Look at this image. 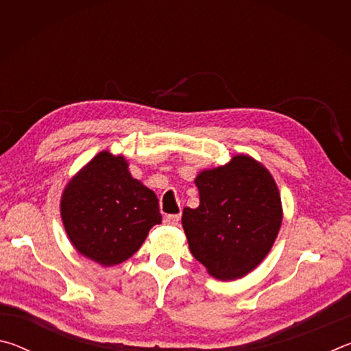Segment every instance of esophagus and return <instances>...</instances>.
<instances>
[{"label":"esophagus","mask_w":351,"mask_h":351,"mask_svg":"<svg viewBox=\"0 0 351 351\" xmlns=\"http://www.w3.org/2000/svg\"><path fill=\"white\" fill-rule=\"evenodd\" d=\"M180 219H181V215L180 213H176V215H165V218H164V223H167V224H178L180 223Z\"/></svg>","instance_id":"obj_1"}]
</instances>
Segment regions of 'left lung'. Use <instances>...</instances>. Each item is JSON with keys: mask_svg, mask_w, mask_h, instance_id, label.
I'll return each instance as SVG.
<instances>
[{"mask_svg": "<svg viewBox=\"0 0 351 351\" xmlns=\"http://www.w3.org/2000/svg\"><path fill=\"white\" fill-rule=\"evenodd\" d=\"M197 209L182 210L190 252L219 280H235L257 268L271 251L283 210L269 170L247 154L199 171Z\"/></svg>", "mask_w": 351, "mask_h": 351, "instance_id": "left-lung-1", "label": "left lung"}]
</instances>
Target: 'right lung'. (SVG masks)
<instances>
[{"mask_svg":"<svg viewBox=\"0 0 351 351\" xmlns=\"http://www.w3.org/2000/svg\"><path fill=\"white\" fill-rule=\"evenodd\" d=\"M60 213L73 246L102 266L128 260L162 221L153 190L134 180L122 154H96L63 190Z\"/></svg>","mask_w":351,"mask_h":351,"instance_id":"1","label":"right lung"}]
</instances>
